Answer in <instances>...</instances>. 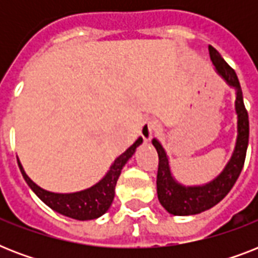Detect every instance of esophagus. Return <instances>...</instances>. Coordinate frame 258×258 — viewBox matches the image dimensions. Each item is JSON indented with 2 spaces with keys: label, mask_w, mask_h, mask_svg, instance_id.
Listing matches in <instances>:
<instances>
[{
  "label": "esophagus",
  "mask_w": 258,
  "mask_h": 258,
  "mask_svg": "<svg viewBox=\"0 0 258 258\" xmlns=\"http://www.w3.org/2000/svg\"><path fill=\"white\" fill-rule=\"evenodd\" d=\"M157 130V124L155 121L150 120V119H146L141 125V135L142 138L145 139V142H150L153 139V135Z\"/></svg>",
  "instance_id": "1"
}]
</instances>
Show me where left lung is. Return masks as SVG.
<instances>
[{
    "label": "left lung",
    "instance_id": "obj_1",
    "mask_svg": "<svg viewBox=\"0 0 258 258\" xmlns=\"http://www.w3.org/2000/svg\"><path fill=\"white\" fill-rule=\"evenodd\" d=\"M209 54L217 74L224 79V82L230 88L236 91V101H234L237 113L236 145L229 162L214 179L205 184L184 186L174 178L167 153L161 145V142L154 138L153 145L157 149L159 157L157 175L158 200L172 216H194L216 206L220 201L224 200L234 186L236 180L240 176L241 170L244 167L245 157H246L249 142V119L244 105L240 82L234 70L226 64V61L212 45L209 46Z\"/></svg>",
    "mask_w": 258,
    "mask_h": 258
}]
</instances>
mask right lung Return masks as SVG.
Returning <instances> with one entry per match:
<instances>
[{
  "mask_svg": "<svg viewBox=\"0 0 258 258\" xmlns=\"http://www.w3.org/2000/svg\"><path fill=\"white\" fill-rule=\"evenodd\" d=\"M143 138L139 137L133 146H130L124 153L113 161L109 170L97 183L86 190L76 192H52L36 184L26 175L21 162L17 158L18 167L24 179L40 200L49 206L52 210L74 220L88 221L96 220L109 209L115 197V186L120 176V172L128 159L134 155L138 146L142 145Z\"/></svg>",
  "mask_w": 258,
  "mask_h": 258,
  "instance_id": "right-lung-1",
  "label": "right lung"
}]
</instances>
